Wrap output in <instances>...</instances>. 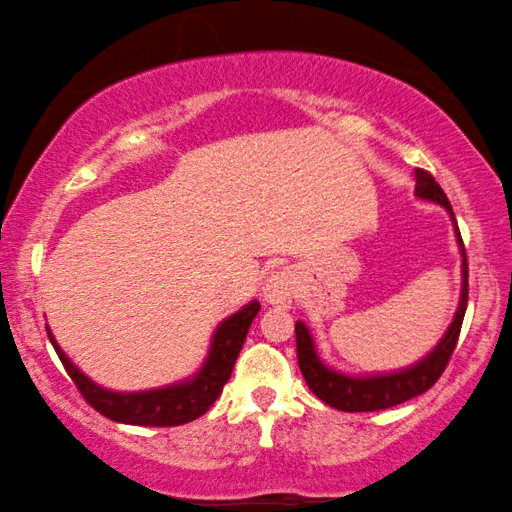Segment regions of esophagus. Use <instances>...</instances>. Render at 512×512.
Returning a JSON list of instances; mask_svg holds the SVG:
<instances>
[{
  "mask_svg": "<svg viewBox=\"0 0 512 512\" xmlns=\"http://www.w3.org/2000/svg\"><path fill=\"white\" fill-rule=\"evenodd\" d=\"M293 289H296V279L289 270H277L265 279L263 284V300L272 307L291 305Z\"/></svg>",
  "mask_w": 512,
  "mask_h": 512,
  "instance_id": "obj_1",
  "label": "esophagus"
}]
</instances>
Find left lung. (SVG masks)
<instances>
[{
    "label": "left lung",
    "instance_id": "8db88e82",
    "mask_svg": "<svg viewBox=\"0 0 512 512\" xmlns=\"http://www.w3.org/2000/svg\"><path fill=\"white\" fill-rule=\"evenodd\" d=\"M415 195L419 200L436 202V205L445 207V212L450 214L454 235H457L459 254H461V296L459 307L454 312L452 324L447 326V331L436 347L429 354L422 356L417 363H412L408 368L391 370V373H373V375H347L340 373L331 366H326L319 359L317 345L314 338L303 321H296V349H298V366L303 373L307 387L312 389V394L321 398L326 405H331L335 410L342 412H373V410H387L394 405H401L410 398H415L424 391H429L433 384L438 382V377L443 375V370L450 361V356L457 347L461 324H464V314L468 305V261H466V249L461 242L457 221H454L450 200L443 193V188L436 184V179L429 172L415 170Z\"/></svg>",
    "mask_w": 512,
    "mask_h": 512
}]
</instances>
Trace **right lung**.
<instances>
[{
    "instance_id": "obj_1",
    "label": "right lung",
    "mask_w": 512,
    "mask_h": 512,
    "mask_svg": "<svg viewBox=\"0 0 512 512\" xmlns=\"http://www.w3.org/2000/svg\"><path fill=\"white\" fill-rule=\"evenodd\" d=\"M258 310H261V303L251 300L242 310L230 314L228 319H223L216 326L212 342H209V354L205 363L198 368V373L181 382L167 384V387L146 391H111L100 387L86 373H81L72 363V359L62 352L53 338L51 328L46 326V331L55 354L60 356L62 366L67 370V375L72 377V382L79 387L81 396L100 415L132 426H179L205 415L216 398L221 396L223 384L230 380V373H233L244 338H247L249 326Z\"/></svg>"
}]
</instances>
